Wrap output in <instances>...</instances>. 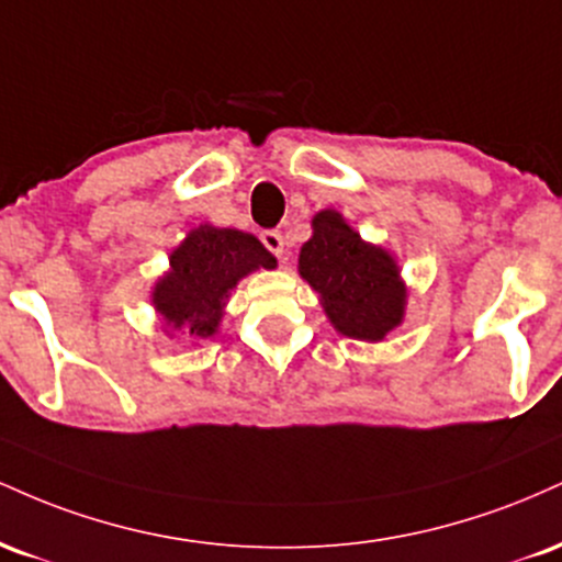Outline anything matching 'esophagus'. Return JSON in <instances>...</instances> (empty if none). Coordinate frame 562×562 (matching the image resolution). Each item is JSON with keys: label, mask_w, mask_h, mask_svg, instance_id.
Segmentation results:
<instances>
[{"label": "esophagus", "mask_w": 562, "mask_h": 562, "mask_svg": "<svg viewBox=\"0 0 562 562\" xmlns=\"http://www.w3.org/2000/svg\"><path fill=\"white\" fill-rule=\"evenodd\" d=\"M261 243H263V248L269 250V254L277 256V259H282V254H285V237H282L280 229L261 232Z\"/></svg>", "instance_id": "esophagus-1"}]
</instances>
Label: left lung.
Here are the masks:
<instances>
[{"instance_id": "left-lung-1", "label": "left lung", "mask_w": 562, "mask_h": 562, "mask_svg": "<svg viewBox=\"0 0 562 562\" xmlns=\"http://www.w3.org/2000/svg\"><path fill=\"white\" fill-rule=\"evenodd\" d=\"M303 243L301 277L319 293L335 330L359 340H383L404 317V288L385 250L362 243L344 216L322 211Z\"/></svg>"}]
</instances>
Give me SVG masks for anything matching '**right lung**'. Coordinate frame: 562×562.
Wrapping results in <instances>:
<instances>
[{"instance_id": "1", "label": "right lung", "mask_w": 562, "mask_h": 562, "mask_svg": "<svg viewBox=\"0 0 562 562\" xmlns=\"http://www.w3.org/2000/svg\"><path fill=\"white\" fill-rule=\"evenodd\" d=\"M274 263L254 235L200 227L171 254V272L156 285L153 303L169 325L209 338L216 333L229 290L254 269H272Z\"/></svg>"}]
</instances>
